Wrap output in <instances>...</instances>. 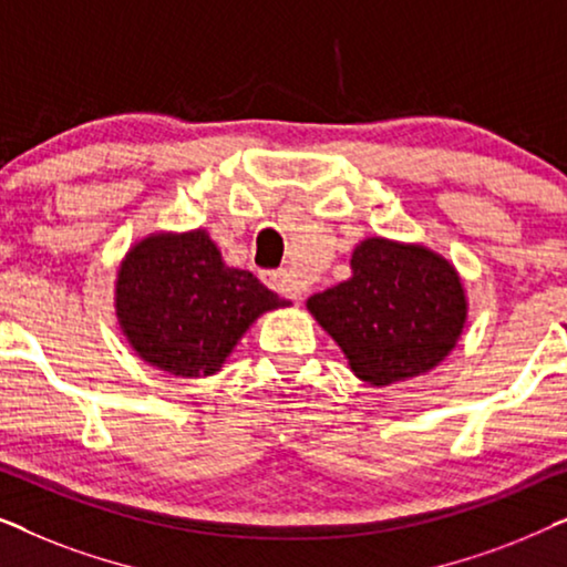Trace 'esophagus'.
<instances>
[{
  "instance_id": "34e87169",
  "label": "esophagus",
  "mask_w": 567,
  "mask_h": 567,
  "mask_svg": "<svg viewBox=\"0 0 567 567\" xmlns=\"http://www.w3.org/2000/svg\"><path fill=\"white\" fill-rule=\"evenodd\" d=\"M260 278H262V284L268 286V289L281 293V297L291 299V301L301 299V289H299L297 278H293L289 270H262Z\"/></svg>"
}]
</instances>
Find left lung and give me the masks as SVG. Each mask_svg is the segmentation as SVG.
<instances>
[{
	"mask_svg": "<svg viewBox=\"0 0 567 567\" xmlns=\"http://www.w3.org/2000/svg\"><path fill=\"white\" fill-rule=\"evenodd\" d=\"M353 276L309 297L307 309L374 386L439 367L462 336L467 299L454 266L421 245L371 237L353 250Z\"/></svg>",
	"mask_w": 567,
	"mask_h": 567,
	"instance_id": "8db88e82",
	"label": "left lung"
}]
</instances>
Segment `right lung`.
<instances>
[{
	"mask_svg": "<svg viewBox=\"0 0 567 567\" xmlns=\"http://www.w3.org/2000/svg\"><path fill=\"white\" fill-rule=\"evenodd\" d=\"M286 305L250 270L224 266L204 229L142 239L115 281L123 336L146 363L175 377L219 371L243 332Z\"/></svg>",
	"mask_w": 567,
	"mask_h": 567,
	"instance_id": "obj_1",
	"label": "right lung"
}]
</instances>
